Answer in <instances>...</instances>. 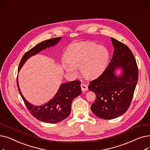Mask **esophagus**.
I'll return each instance as SVG.
<instances>
[{
  "mask_svg": "<svg viewBox=\"0 0 150 150\" xmlns=\"http://www.w3.org/2000/svg\"><path fill=\"white\" fill-rule=\"evenodd\" d=\"M81 90L83 92H84V91H87L88 90V88L87 85H86L85 84H81Z\"/></svg>",
  "mask_w": 150,
  "mask_h": 150,
  "instance_id": "obj_1",
  "label": "esophagus"
}]
</instances>
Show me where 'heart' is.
Instances as JSON below:
<instances>
[{
    "mask_svg": "<svg viewBox=\"0 0 150 150\" xmlns=\"http://www.w3.org/2000/svg\"><path fill=\"white\" fill-rule=\"evenodd\" d=\"M62 67L72 76H76L80 67L82 75L88 79L99 76L108 65L109 53L106 47L92 42H81L69 47Z\"/></svg>",
    "mask_w": 150,
    "mask_h": 150,
    "instance_id": "b5f03b06",
    "label": "heart"
}]
</instances>
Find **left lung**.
Masks as SVG:
<instances>
[{
  "instance_id": "obj_1",
  "label": "left lung",
  "mask_w": 150,
  "mask_h": 150,
  "mask_svg": "<svg viewBox=\"0 0 150 150\" xmlns=\"http://www.w3.org/2000/svg\"><path fill=\"white\" fill-rule=\"evenodd\" d=\"M114 48L109 65L97 79L89 83L88 89L96 93L91 105L92 112L102 119L111 120L127 111L138 80L136 59L128 47L111 38ZM121 70L120 74L116 72Z\"/></svg>"
}]
</instances>
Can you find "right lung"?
Masks as SVG:
<instances>
[{
  "instance_id": "right-lung-1",
  "label": "right lung",
  "mask_w": 150,
  "mask_h": 150,
  "mask_svg": "<svg viewBox=\"0 0 150 150\" xmlns=\"http://www.w3.org/2000/svg\"><path fill=\"white\" fill-rule=\"evenodd\" d=\"M61 39V37H58L42 41L26 52L20 62L18 72L28 59L44 49L57 45ZM80 84V81L61 84L53 98L43 105L35 106L31 104L23 96L19 88L18 78H17L18 90L28 111L38 120L48 123L60 122L70 115L72 101L81 93Z\"/></svg>"
}]
</instances>
